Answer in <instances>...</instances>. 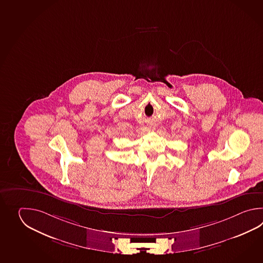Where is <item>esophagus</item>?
Returning <instances> with one entry per match:
<instances>
[{
  "mask_svg": "<svg viewBox=\"0 0 263 263\" xmlns=\"http://www.w3.org/2000/svg\"><path fill=\"white\" fill-rule=\"evenodd\" d=\"M148 128H149V129H151V128H153V127H152V126H148Z\"/></svg>",
  "mask_w": 263,
  "mask_h": 263,
  "instance_id": "1",
  "label": "esophagus"
}]
</instances>
